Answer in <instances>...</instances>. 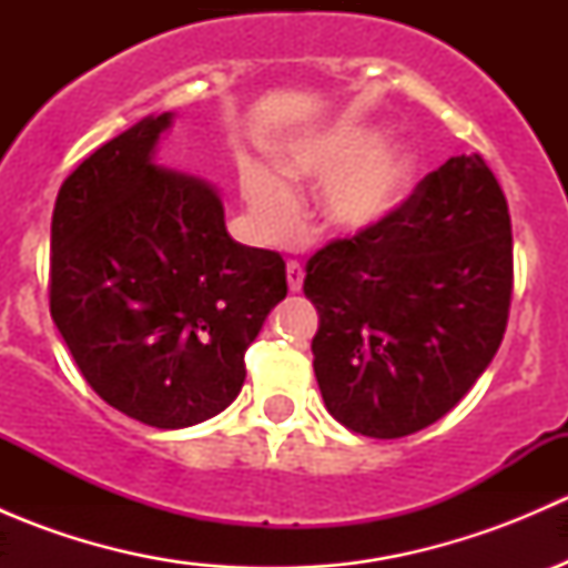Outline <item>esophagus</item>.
Instances as JSON below:
<instances>
[{
  "mask_svg": "<svg viewBox=\"0 0 568 568\" xmlns=\"http://www.w3.org/2000/svg\"><path fill=\"white\" fill-rule=\"evenodd\" d=\"M285 274H288V288L302 291V280H305V268H302L300 261L285 263Z\"/></svg>",
  "mask_w": 568,
  "mask_h": 568,
  "instance_id": "1",
  "label": "esophagus"
}]
</instances>
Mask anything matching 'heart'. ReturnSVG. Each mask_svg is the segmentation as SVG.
Here are the masks:
<instances>
[{"instance_id": "1", "label": "heart", "mask_w": 568, "mask_h": 568, "mask_svg": "<svg viewBox=\"0 0 568 568\" xmlns=\"http://www.w3.org/2000/svg\"><path fill=\"white\" fill-rule=\"evenodd\" d=\"M283 173L294 181L326 178L321 203L329 220L346 227H365L382 220L400 197L412 173V156L395 142L376 145L371 129L341 125L285 148ZM242 192L257 236L283 239L294 231L300 197L285 178L247 162L242 168Z\"/></svg>"}]
</instances>
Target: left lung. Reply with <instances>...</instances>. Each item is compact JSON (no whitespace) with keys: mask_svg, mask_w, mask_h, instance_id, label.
<instances>
[{"mask_svg":"<svg viewBox=\"0 0 568 568\" xmlns=\"http://www.w3.org/2000/svg\"><path fill=\"white\" fill-rule=\"evenodd\" d=\"M305 272L329 415L363 437L415 434L500 348L514 291L506 194L478 153L454 156L379 222L324 244Z\"/></svg>","mask_w":568,"mask_h":568,"instance_id":"left-lung-1","label":"left lung"}]
</instances>
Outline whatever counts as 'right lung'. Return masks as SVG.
Here are the masks:
<instances>
[{"instance_id":"right-lung-1","label":"right lung","mask_w":568,"mask_h":568,"mask_svg":"<svg viewBox=\"0 0 568 568\" xmlns=\"http://www.w3.org/2000/svg\"><path fill=\"white\" fill-rule=\"evenodd\" d=\"M168 125L170 112L140 120L62 181L49 311L109 406L186 428L233 404L244 354L288 283L280 252L227 236L209 183L151 162Z\"/></svg>"}]
</instances>
